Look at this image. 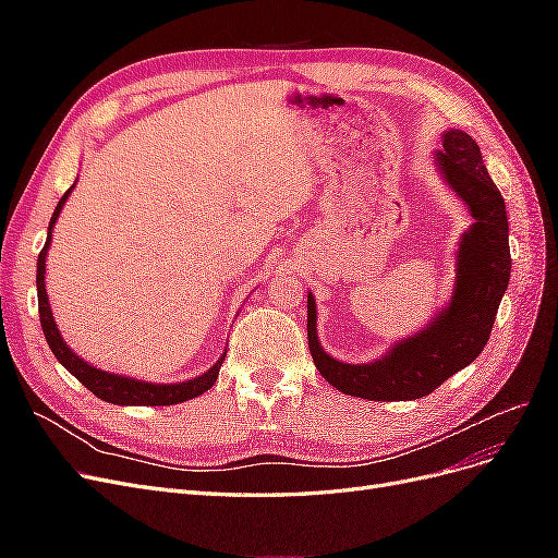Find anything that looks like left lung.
<instances>
[{"label": "left lung", "instance_id": "left-lung-1", "mask_svg": "<svg viewBox=\"0 0 558 558\" xmlns=\"http://www.w3.org/2000/svg\"><path fill=\"white\" fill-rule=\"evenodd\" d=\"M435 167L475 218L456 251L453 291L440 314L404 337L381 359L351 365L318 342L316 302L307 295V337L314 365L337 391L367 400H416L475 361L492 335L510 281V228L505 199L486 172L477 142L463 130H445Z\"/></svg>", "mask_w": 558, "mask_h": 558}]
</instances>
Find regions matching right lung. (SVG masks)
Returning <instances> with one entry per match:
<instances>
[{"mask_svg":"<svg viewBox=\"0 0 558 558\" xmlns=\"http://www.w3.org/2000/svg\"><path fill=\"white\" fill-rule=\"evenodd\" d=\"M76 181L72 183V189L62 195V199L58 202V207L50 216L48 223V234H46V244L39 253L37 260V295H39V318H41V328H44V337L53 351V356L70 369V373L93 391L97 398H102L111 404H146V408H158V404H179L183 400L197 398L214 386L218 369H221L223 361H226V351L221 353L207 373H202L193 379L185 381H177V384H156V381H144V379H134V377H125V375H116V373H107L102 367H95L88 361H83L81 356L70 349V344L64 342V337L58 330V324L53 318V312H50V302L46 295V253L50 246V238H53V228L58 216L64 207V202L70 199V193L74 191Z\"/></svg>","mask_w":558,"mask_h":558,"instance_id":"1","label":"right lung"}]
</instances>
